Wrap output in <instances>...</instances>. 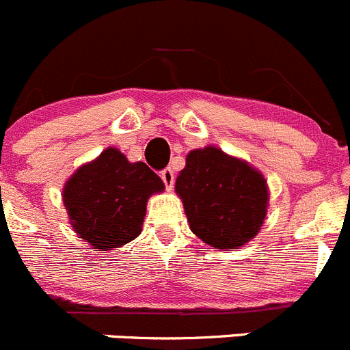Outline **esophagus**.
Here are the masks:
<instances>
[{
  "mask_svg": "<svg viewBox=\"0 0 350 350\" xmlns=\"http://www.w3.org/2000/svg\"><path fill=\"white\" fill-rule=\"evenodd\" d=\"M161 178H162V181H164L165 188L172 189V186H174V171L169 167L164 169V171L161 172Z\"/></svg>",
  "mask_w": 350,
  "mask_h": 350,
  "instance_id": "esophagus-1",
  "label": "esophagus"
}]
</instances>
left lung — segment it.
<instances>
[{"label":"left lung","mask_w":350,"mask_h":350,"mask_svg":"<svg viewBox=\"0 0 350 350\" xmlns=\"http://www.w3.org/2000/svg\"><path fill=\"white\" fill-rule=\"evenodd\" d=\"M189 228L215 249H239L260 232L269 186L260 171L215 146L195 149L176 178Z\"/></svg>","instance_id":"8db88e82"}]
</instances>
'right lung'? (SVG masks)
Returning <instances> with one entry per match:
<instances>
[{
  "mask_svg": "<svg viewBox=\"0 0 350 350\" xmlns=\"http://www.w3.org/2000/svg\"><path fill=\"white\" fill-rule=\"evenodd\" d=\"M162 191L164 183L147 164L108 147L67 179L62 201L77 237L93 249L115 250L139 237L147 201Z\"/></svg>",
  "mask_w": 350,
  "mask_h": 350,
  "instance_id": "1",
  "label": "right lung"
}]
</instances>
